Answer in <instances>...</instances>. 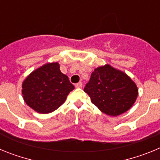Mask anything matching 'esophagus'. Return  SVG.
I'll use <instances>...</instances> for the list:
<instances>
[{"instance_id": "esophagus-1", "label": "esophagus", "mask_w": 160, "mask_h": 160, "mask_svg": "<svg viewBox=\"0 0 160 160\" xmlns=\"http://www.w3.org/2000/svg\"><path fill=\"white\" fill-rule=\"evenodd\" d=\"M75 87L76 88H82V83L81 82H79L78 83L75 84Z\"/></svg>"}]
</instances>
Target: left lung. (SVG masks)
<instances>
[{
	"label": "left lung",
	"instance_id": "1",
	"mask_svg": "<svg viewBox=\"0 0 160 160\" xmlns=\"http://www.w3.org/2000/svg\"><path fill=\"white\" fill-rule=\"evenodd\" d=\"M84 91L94 105L110 116H118L128 111L138 94L132 79L109 64L94 69Z\"/></svg>",
	"mask_w": 160,
	"mask_h": 160
}]
</instances>
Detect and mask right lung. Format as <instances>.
<instances>
[{
  "mask_svg": "<svg viewBox=\"0 0 160 160\" xmlns=\"http://www.w3.org/2000/svg\"><path fill=\"white\" fill-rule=\"evenodd\" d=\"M74 89L58 62L46 63L30 73L22 82L25 102L36 112L49 114L65 102Z\"/></svg>",
  "mask_w": 160,
  "mask_h": 160,
  "instance_id": "add662e5",
  "label": "right lung"
}]
</instances>
